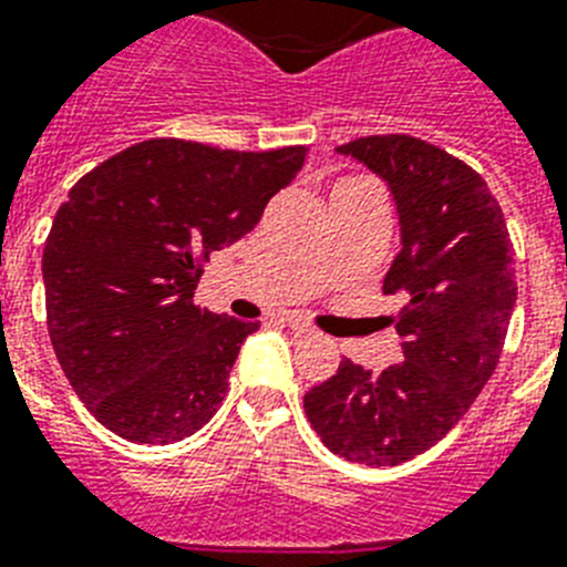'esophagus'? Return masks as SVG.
Instances as JSON below:
<instances>
[{"label": "esophagus", "instance_id": "esophagus-1", "mask_svg": "<svg viewBox=\"0 0 567 567\" xmlns=\"http://www.w3.org/2000/svg\"><path fill=\"white\" fill-rule=\"evenodd\" d=\"M285 322H288V328H291L293 334H299V337H306V334H313V328H311V326H308V322H306V320H299V317H288V320H285Z\"/></svg>", "mask_w": 567, "mask_h": 567}]
</instances>
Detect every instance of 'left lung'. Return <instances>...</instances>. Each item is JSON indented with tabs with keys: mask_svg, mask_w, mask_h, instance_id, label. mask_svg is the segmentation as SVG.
<instances>
[{
	"mask_svg": "<svg viewBox=\"0 0 567 567\" xmlns=\"http://www.w3.org/2000/svg\"><path fill=\"white\" fill-rule=\"evenodd\" d=\"M386 181L401 216V254L383 293L403 360L372 374L342 360L306 394L322 444L346 461L394 467L435 446L496 372L516 306L511 233L487 181L412 135H369L337 146Z\"/></svg>",
	"mask_w": 567,
	"mask_h": 567,
	"instance_id": "8db88e82",
	"label": "left lung"
}]
</instances>
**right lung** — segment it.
<instances>
[{"label":"right lung","mask_w":567,"mask_h":567,"mask_svg":"<svg viewBox=\"0 0 567 567\" xmlns=\"http://www.w3.org/2000/svg\"><path fill=\"white\" fill-rule=\"evenodd\" d=\"M306 155L150 137L71 187L42 250L49 334L71 389L114 435L173 444L216 415L259 322L195 306V285Z\"/></svg>","instance_id":"right-lung-1"}]
</instances>
